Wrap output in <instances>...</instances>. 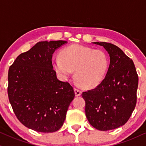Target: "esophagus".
Here are the masks:
<instances>
[{"label":"esophagus","instance_id":"esophagus-1","mask_svg":"<svg viewBox=\"0 0 146 146\" xmlns=\"http://www.w3.org/2000/svg\"><path fill=\"white\" fill-rule=\"evenodd\" d=\"M74 91H75V94L76 96H79L81 94H82V91L79 90L78 88H74Z\"/></svg>","mask_w":146,"mask_h":146}]
</instances>
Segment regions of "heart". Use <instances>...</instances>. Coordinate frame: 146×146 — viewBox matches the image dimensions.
I'll list each match as a JSON object with an SVG mask.
<instances>
[{
	"mask_svg": "<svg viewBox=\"0 0 146 146\" xmlns=\"http://www.w3.org/2000/svg\"><path fill=\"white\" fill-rule=\"evenodd\" d=\"M59 56L53 60V67L62 79H68L75 70L77 83L86 88L96 87L104 79L108 59L103 51L73 44L62 49Z\"/></svg>",
	"mask_w": 146,
	"mask_h": 146,
	"instance_id": "obj_1",
	"label": "heart"
}]
</instances>
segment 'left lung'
<instances>
[{
  "label": "left lung",
  "instance_id": "left-lung-1",
  "mask_svg": "<svg viewBox=\"0 0 146 146\" xmlns=\"http://www.w3.org/2000/svg\"><path fill=\"white\" fill-rule=\"evenodd\" d=\"M102 46L110 56L105 78L94 89L84 92L86 115L92 127L100 131L114 129L127 122L137 102L138 75L133 62L117 46Z\"/></svg>",
  "mask_w": 146,
  "mask_h": 146
}]
</instances>
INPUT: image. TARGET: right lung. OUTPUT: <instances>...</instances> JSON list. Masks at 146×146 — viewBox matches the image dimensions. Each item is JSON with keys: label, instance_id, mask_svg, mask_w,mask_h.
Instances as JSON below:
<instances>
[{"label": "right lung", "instance_id": "add662e5", "mask_svg": "<svg viewBox=\"0 0 146 146\" xmlns=\"http://www.w3.org/2000/svg\"><path fill=\"white\" fill-rule=\"evenodd\" d=\"M67 42H38L9 67V102L20 122L36 131L59 129L75 97L73 87L57 79L52 62L54 52Z\"/></svg>", "mask_w": 146, "mask_h": 146}]
</instances>
